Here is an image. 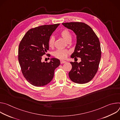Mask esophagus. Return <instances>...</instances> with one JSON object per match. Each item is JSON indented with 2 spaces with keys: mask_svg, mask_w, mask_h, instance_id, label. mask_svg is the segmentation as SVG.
Here are the masks:
<instances>
[{
  "mask_svg": "<svg viewBox=\"0 0 120 120\" xmlns=\"http://www.w3.org/2000/svg\"><path fill=\"white\" fill-rule=\"evenodd\" d=\"M66 62L65 61H64V60H60V63L61 64H64V63H65Z\"/></svg>",
  "mask_w": 120,
  "mask_h": 120,
  "instance_id": "obj_1",
  "label": "esophagus"
}]
</instances>
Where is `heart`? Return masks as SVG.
Wrapping results in <instances>:
<instances>
[{
    "label": "heart",
    "mask_w": 120,
    "mask_h": 120,
    "mask_svg": "<svg viewBox=\"0 0 120 120\" xmlns=\"http://www.w3.org/2000/svg\"><path fill=\"white\" fill-rule=\"evenodd\" d=\"M60 36L67 42H69L72 39V35L70 32L66 29H64L60 32ZM55 38L53 36H51L48 41V45L50 47H53L55 44ZM69 53V51L67 49H58L54 52V56L58 59H64L66 58L67 55Z\"/></svg>",
    "instance_id": "obj_1"
}]
</instances>
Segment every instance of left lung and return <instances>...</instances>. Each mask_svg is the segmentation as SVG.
Listing matches in <instances>:
<instances>
[{
  "label": "left lung",
  "instance_id": "left-lung-1",
  "mask_svg": "<svg viewBox=\"0 0 120 120\" xmlns=\"http://www.w3.org/2000/svg\"><path fill=\"white\" fill-rule=\"evenodd\" d=\"M62 24L73 30L76 35L77 43L71 57L81 58V61L70 62L72 68L69 73L73 82L82 84L90 82L96 75L101 57L98 38L92 28L82 22L64 23Z\"/></svg>",
  "mask_w": 120,
  "mask_h": 120
}]
</instances>
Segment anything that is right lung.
I'll return each instance as SVG.
<instances>
[{"label":"right lung","instance_id":"1","mask_svg":"<svg viewBox=\"0 0 120 120\" xmlns=\"http://www.w3.org/2000/svg\"><path fill=\"white\" fill-rule=\"evenodd\" d=\"M59 25H43L31 28L20 42L18 58L22 73L35 86L49 83L53 78L55 69L60 64V60L56 58H52L49 63L41 62L42 56L49 49L48 39Z\"/></svg>","mask_w":120,"mask_h":120}]
</instances>
